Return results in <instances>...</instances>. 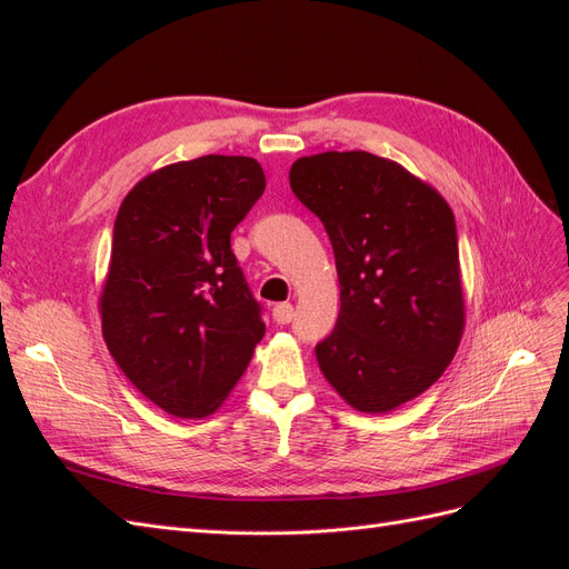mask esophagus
<instances>
[{"label":"esophagus","mask_w":569,"mask_h":569,"mask_svg":"<svg viewBox=\"0 0 569 569\" xmlns=\"http://www.w3.org/2000/svg\"><path fill=\"white\" fill-rule=\"evenodd\" d=\"M272 318L278 325H289L291 318H295V306L291 303H278L272 308Z\"/></svg>","instance_id":"1"}]
</instances>
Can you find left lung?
<instances>
[{
	"instance_id": "8db88e82",
	"label": "left lung",
	"mask_w": 569,
	"mask_h": 569,
	"mask_svg": "<svg viewBox=\"0 0 569 569\" xmlns=\"http://www.w3.org/2000/svg\"><path fill=\"white\" fill-rule=\"evenodd\" d=\"M291 192L330 234L341 289L318 366L360 412H389L432 387L465 327L458 234L432 184L368 151L297 159Z\"/></svg>"
}]
</instances>
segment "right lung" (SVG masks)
I'll return each instance as SVG.
<instances>
[{
    "label": "right lung",
    "instance_id": "1",
    "mask_svg": "<svg viewBox=\"0 0 569 569\" xmlns=\"http://www.w3.org/2000/svg\"><path fill=\"white\" fill-rule=\"evenodd\" d=\"M263 189L256 159L209 153L153 170L120 203L101 332L128 380L168 416H211L266 335L230 249Z\"/></svg>",
    "mask_w": 569,
    "mask_h": 569
}]
</instances>
